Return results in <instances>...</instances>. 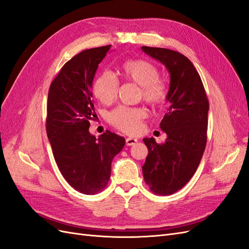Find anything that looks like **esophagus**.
Instances as JSON below:
<instances>
[{"mask_svg": "<svg viewBox=\"0 0 249 249\" xmlns=\"http://www.w3.org/2000/svg\"><path fill=\"white\" fill-rule=\"evenodd\" d=\"M135 142H138V140L133 138H127L126 139V145L127 146H133Z\"/></svg>", "mask_w": 249, "mask_h": 249, "instance_id": "obj_1", "label": "esophagus"}]
</instances>
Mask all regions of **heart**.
<instances>
[{
  "label": "heart",
  "instance_id": "obj_1",
  "mask_svg": "<svg viewBox=\"0 0 249 249\" xmlns=\"http://www.w3.org/2000/svg\"><path fill=\"white\" fill-rule=\"evenodd\" d=\"M124 78L141 86V96L147 103L153 107H160L166 101L168 87L159 78L158 68L149 61L133 59L125 61L122 66ZM119 81L110 71H103L95 79L93 93L103 104L113 103L119 92ZM147 117V111L142 107H118L108 115L109 123L123 132L135 134L142 128V121Z\"/></svg>",
  "mask_w": 249,
  "mask_h": 249
}]
</instances>
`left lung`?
Returning <instances> with one entry per match:
<instances>
[{
  "mask_svg": "<svg viewBox=\"0 0 249 249\" xmlns=\"http://www.w3.org/2000/svg\"><path fill=\"white\" fill-rule=\"evenodd\" d=\"M143 53L161 62L171 75L168 108L160 128L167 135L163 143L143 139L148 156L142 175L151 191L173 195L195 175L207 143L208 101L198 72L185 55L161 47L142 46Z\"/></svg>",
  "mask_w": 249,
  "mask_h": 249,
  "instance_id": "obj_1",
  "label": "left lung"
}]
</instances>
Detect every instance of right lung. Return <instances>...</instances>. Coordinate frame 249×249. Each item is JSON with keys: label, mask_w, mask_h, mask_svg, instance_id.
Returning <instances> with one entry per match:
<instances>
[{"label": "right lung", "mask_w": 249, "mask_h": 249, "mask_svg": "<svg viewBox=\"0 0 249 249\" xmlns=\"http://www.w3.org/2000/svg\"><path fill=\"white\" fill-rule=\"evenodd\" d=\"M111 45L83 51L64 65L51 84L46 133L61 174L71 187L95 195L107 185L111 161L125 139L107 130L98 139L89 131L96 114L92 84Z\"/></svg>", "instance_id": "obj_1"}]
</instances>
